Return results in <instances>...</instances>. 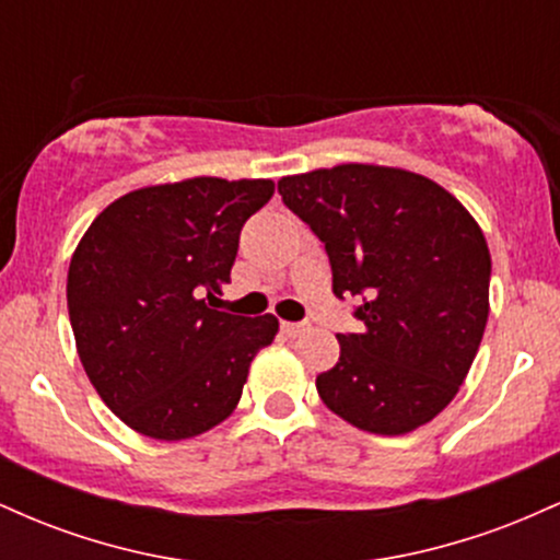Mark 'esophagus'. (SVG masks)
<instances>
[{
  "instance_id": "34e87169",
  "label": "esophagus",
  "mask_w": 560,
  "mask_h": 560,
  "mask_svg": "<svg viewBox=\"0 0 560 560\" xmlns=\"http://www.w3.org/2000/svg\"><path fill=\"white\" fill-rule=\"evenodd\" d=\"M307 329H311L307 324H292V320H284V324H281V331H284L287 337H300V334H305Z\"/></svg>"
}]
</instances>
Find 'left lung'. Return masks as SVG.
<instances>
[{
  "label": "left lung",
  "instance_id": "left-lung-1",
  "mask_svg": "<svg viewBox=\"0 0 560 560\" xmlns=\"http://www.w3.org/2000/svg\"><path fill=\"white\" fill-rule=\"evenodd\" d=\"M279 195L324 242L337 298H358L361 334L316 378L326 408L371 434H408L458 395L490 316L479 223L432 178L345 163L284 176Z\"/></svg>",
  "mask_w": 560,
  "mask_h": 560
}]
</instances>
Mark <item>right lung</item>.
<instances>
[{
  "label": "right lung",
  "mask_w": 560,
  "mask_h": 560,
  "mask_svg": "<svg viewBox=\"0 0 560 560\" xmlns=\"http://www.w3.org/2000/svg\"><path fill=\"white\" fill-rule=\"evenodd\" d=\"M271 197V178L144 186L81 236L68 268L75 347L96 395L133 432L178 442L234 413L279 320L213 311V300L244 221Z\"/></svg>",
  "instance_id": "add662e5"
}]
</instances>
